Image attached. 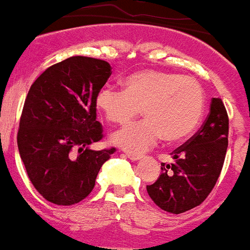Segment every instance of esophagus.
<instances>
[{
	"label": "esophagus",
	"mask_w": 250,
	"mask_h": 250,
	"mask_svg": "<svg viewBox=\"0 0 250 250\" xmlns=\"http://www.w3.org/2000/svg\"><path fill=\"white\" fill-rule=\"evenodd\" d=\"M125 155H126V156L129 157V159L131 160V161H139V160L143 159V156H141V155H136V153L126 152V153H125Z\"/></svg>",
	"instance_id": "1"
}]
</instances>
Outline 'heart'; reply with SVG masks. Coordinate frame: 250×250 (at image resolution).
Wrapping results in <instances>:
<instances>
[{"label": "heart", "instance_id": "heart-1", "mask_svg": "<svg viewBox=\"0 0 250 250\" xmlns=\"http://www.w3.org/2000/svg\"><path fill=\"white\" fill-rule=\"evenodd\" d=\"M97 107L114 124H126L141 113L145 120L114 132L111 141L130 153H143L164 136L176 143L191 135L202 119L206 98L193 78L161 70H141L127 77L124 90L104 86Z\"/></svg>", "mask_w": 250, "mask_h": 250}]
</instances>
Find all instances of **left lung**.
<instances>
[{
	"instance_id": "8db88e82",
	"label": "left lung",
	"mask_w": 250,
	"mask_h": 250,
	"mask_svg": "<svg viewBox=\"0 0 250 250\" xmlns=\"http://www.w3.org/2000/svg\"><path fill=\"white\" fill-rule=\"evenodd\" d=\"M228 115L223 102L212 98L201 129L172 152L175 162L161 164L162 173L146 186L161 209L180 214L200 206L213 189L228 147Z\"/></svg>"
}]
</instances>
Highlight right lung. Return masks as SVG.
<instances>
[{"mask_svg": "<svg viewBox=\"0 0 250 250\" xmlns=\"http://www.w3.org/2000/svg\"><path fill=\"white\" fill-rule=\"evenodd\" d=\"M110 70L102 59L70 57L45 69L27 94L18 151L34 188L54 205L83 201L115 151L90 148L103 137L95 98Z\"/></svg>", "mask_w": 250, "mask_h": 250, "instance_id": "obj_1", "label": "right lung"}]
</instances>
